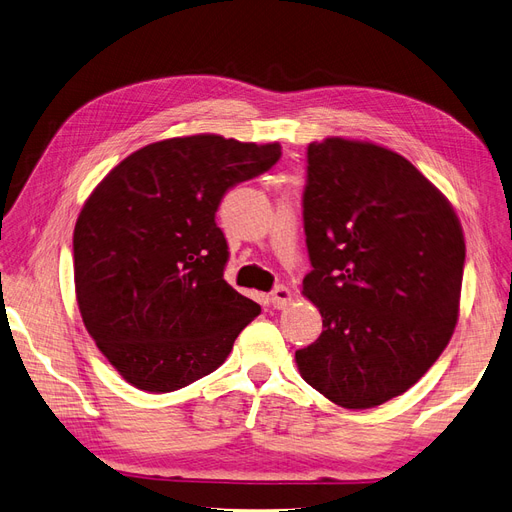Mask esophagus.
Masks as SVG:
<instances>
[{
  "label": "esophagus",
  "instance_id": "esophagus-1",
  "mask_svg": "<svg viewBox=\"0 0 512 512\" xmlns=\"http://www.w3.org/2000/svg\"><path fill=\"white\" fill-rule=\"evenodd\" d=\"M291 299H293V293L288 291L286 286H276L274 291H272V297H270V301H272V305H274L276 309L286 307L288 303H291Z\"/></svg>",
  "mask_w": 512,
  "mask_h": 512
}]
</instances>
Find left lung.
Wrapping results in <instances>:
<instances>
[{
	"instance_id": "8db88e82",
	"label": "left lung",
	"mask_w": 512,
	"mask_h": 512,
	"mask_svg": "<svg viewBox=\"0 0 512 512\" xmlns=\"http://www.w3.org/2000/svg\"><path fill=\"white\" fill-rule=\"evenodd\" d=\"M303 226V295L324 330L297 368L341 408L381 406L452 339L466 251L454 207L402 154L326 138L307 146Z\"/></svg>"
}]
</instances>
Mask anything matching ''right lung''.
Here are the masks:
<instances>
[{
	"mask_svg": "<svg viewBox=\"0 0 512 512\" xmlns=\"http://www.w3.org/2000/svg\"><path fill=\"white\" fill-rule=\"evenodd\" d=\"M280 154L278 142L169 138L129 154L85 201L73 234L77 303L129 385L169 393L203 379L261 314L224 280L228 242L215 213Z\"/></svg>",
	"mask_w": 512,
	"mask_h": 512,
	"instance_id": "add662e5",
	"label": "right lung"
}]
</instances>
